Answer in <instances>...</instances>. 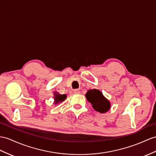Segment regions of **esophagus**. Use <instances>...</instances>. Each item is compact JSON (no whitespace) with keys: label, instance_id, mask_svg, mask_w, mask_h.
Returning <instances> with one entry per match:
<instances>
[{"label":"esophagus","instance_id":"34e87169","mask_svg":"<svg viewBox=\"0 0 156 156\" xmlns=\"http://www.w3.org/2000/svg\"><path fill=\"white\" fill-rule=\"evenodd\" d=\"M73 93H74V94H79L80 93V90L78 89H75V90H73Z\"/></svg>","mask_w":156,"mask_h":156}]
</instances>
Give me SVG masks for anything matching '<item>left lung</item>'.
<instances>
[{"instance_id":"1","label":"left lung","mask_w":156,"mask_h":156,"mask_svg":"<svg viewBox=\"0 0 156 156\" xmlns=\"http://www.w3.org/2000/svg\"><path fill=\"white\" fill-rule=\"evenodd\" d=\"M86 98L90 103L92 104L93 108L98 112L105 113L111 108V104L100 90L92 89L87 91Z\"/></svg>"}]
</instances>
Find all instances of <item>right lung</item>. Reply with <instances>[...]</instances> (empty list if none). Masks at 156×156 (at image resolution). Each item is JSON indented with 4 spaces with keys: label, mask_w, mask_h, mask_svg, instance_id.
I'll return each instance as SVG.
<instances>
[{
    "label": "right lung",
    "mask_w": 156,
    "mask_h": 156,
    "mask_svg": "<svg viewBox=\"0 0 156 156\" xmlns=\"http://www.w3.org/2000/svg\"><path fill=\"white\" fill-rule=\"evenodd\" d=\"M66 94H55V104L58 103L59 102H62L64 101L66 98Z\"/></svg>",
    "instance_id": "add662e5"
}]
</instances>
